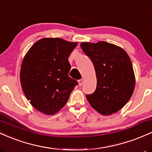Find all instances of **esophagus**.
Wrapping results in <instances>:
<instances>
[{"label": "esophagus", "mask_w": 152, "mask_h": 152, "mask_svg": "<svg viewBox=\"0 0 152 152\" xmlns=\"http://www.w3.org/2000/svg\"><path fill=\"white\" fill-rule=\"evenodd\" d=\"M83 81H84L83 78H81V79L78 80V84H79V86H82V85H83Z\"/></svg>", "instance_id": "esophagus-1"}]
</instances>
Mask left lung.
Wrapping results in <instances>:
<instances>
[{
    "label": "left lung",
    "instance_id": "left-lung-1",
    "mask_svg": "<svg viewBox=\"0 0 152 152\" xmlns=\"http://www.w3.org/2000/svg\"><path fill=\"white\" fill-rule=\"evenodd\" d=\"M81 48L93 62L96 88L86 95L91 106L101 114L117 112L129 102L135 87V76L129 56L116 45L99 41L83 42Z\"/></svg>",
    "mask_w": 152,
    "mask_h": 152
}]
</instances>
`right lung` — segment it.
Wrapping results in <instances>:
<instances>
[{"mask_svg":"<svg viewBox=\"0 0 152 152\" xmlns=\"http://www.w3.org/2000/svg\"><path fill=\"white\" fill-rule=\"evenodd\" d=\"M77 44L60 38H45L26 53L20 68V83L26 99L38 111L53 115L67 103L78 84L69 76V56Z\"/></svg>","mask_w":152,"mask_h":152,"instance_id":"right-lung-1","label":"right lung"}]
</instances>
